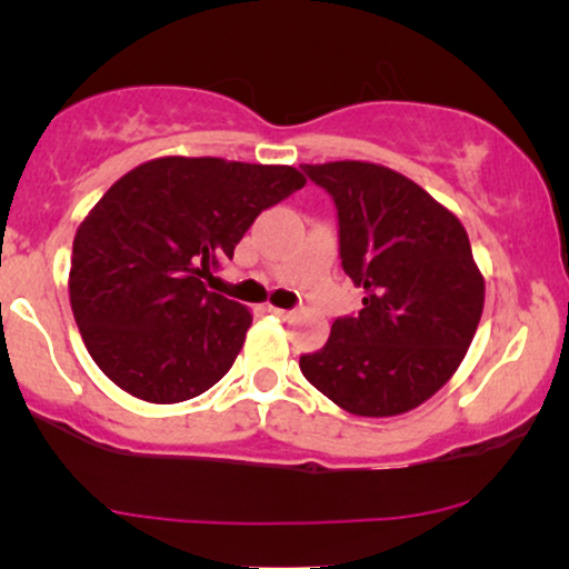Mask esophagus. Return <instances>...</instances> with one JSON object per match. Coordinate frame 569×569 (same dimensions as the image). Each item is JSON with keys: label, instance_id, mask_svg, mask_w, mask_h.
<instances>
[{"label": "esophagus", "instance_id": "34e87169", "mask_svg": "<svg viewBox=\"0 0 569 569\" xmlns=\"http://www.w3.org/2000/svg\"><path fill=\"white\" fill-rule=\"evenodd\" d=\"M269 313H274V316H279V318H292V316H295V310H284V308H274V306H269Z\"/></svg>", "mask_w": 569, "mask_h": 569}]
</instances>
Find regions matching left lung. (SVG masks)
<instances>
[{"label": "left lung", "instance_id": "obj_1", "mask_svg": "<svg viewBox=\"0 0 569 569\" xmlns=\"http://www.w3.org/2000/svg\"><path fill=\"white\" fill-rule=\"evenodd\" d=\"M337 204L341 269L362 310L337 318L300 370L360 417H396L438 393L466 357L485 308V277L453 212L376 162L302 166Z\"/></svg>", "mask_w": 569, "mask_h": 569}]
</instances>
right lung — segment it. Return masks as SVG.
Wrapping results in <instances>:
<instances>
[{"instance_id":"right-lung-1","label":"right lung","mask_w":569,"mask_h":569,"mask_svg":"<svg viewBox=\"0 0 569 569\" xmlns=\"http://www.w3.org/2000/svg\"><path fill=\"white\" fill-rule=\"evenodd\" d=\"M302 186L290 166L222 158H158L119 178L77 228L69 269V302L98 368L152 403L212 388L253 316L204 279L263 209Z\"/></svg>"}]
</instances>
